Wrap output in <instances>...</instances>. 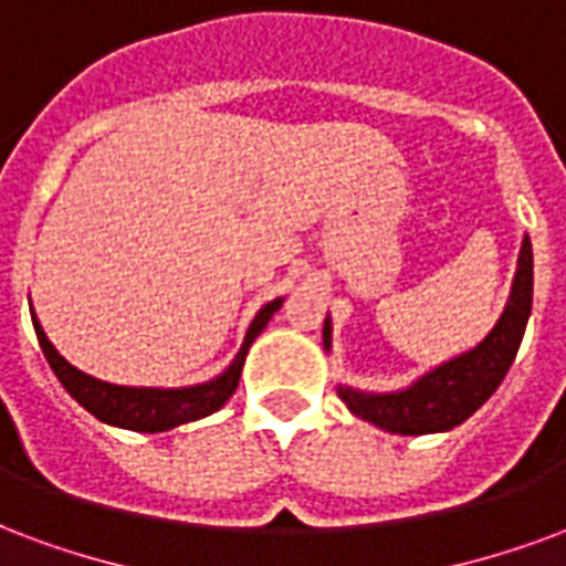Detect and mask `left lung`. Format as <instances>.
Segmentation results:
<instances>
[{
    "instance_id": "1",
    "label": "left lung",
    "mask_w": 566,
    "mask_h": 566,
    "mask_svg": "<svg viewBox=\"0 0 566 566\" xmlns=\"http://www.w3.org/2000/svg\"><path fill=\"white\" fill-rule=\"evenodd\" d=\"M531 295H534V256L525 235L504 313L478 346L460 358L429 369L427 376H420L409 388L390 390V394H364L339 385V399L360 420H369L385 432H399V436H427V432H448L460 427L462 420H469L495 394L507 376L528 325ZM322 339L325 348H331V318H325Z\"/></svg>"
}]
</instances>
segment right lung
I'll use <instances>...</instances> for the list:
<instances>
[{
  "label": "right lung",
  "instance_id": "right-lung-1",
  "mask_svg": "<svg viewBox=\"0 0 566 566\" xmlns=\"http://www.w3.org/2000/svg\"><path fill=\"white\" fill-rule=\"evenodd\" d=\"M280 307H283V298L268 301L265 307L256 313V318L250 322L248 337L241 343L235 360L220 373L218 379L206 381V385H190V388H125V385L92 379L59 355L53 343L46 339L38 318H32V325H35L38 343H41V352H44L50 369L56 373V379L65 385L67 394L83 409L92 411L104 423H113V427L134 429V432H167V429L190 423V420L208 418L211 411H218L235 394L248 348L253 346V339L262 334V328Z\"/></svg>",
  "mask_w": 566,
  "mask_h": 566
}]
</instances>
